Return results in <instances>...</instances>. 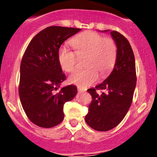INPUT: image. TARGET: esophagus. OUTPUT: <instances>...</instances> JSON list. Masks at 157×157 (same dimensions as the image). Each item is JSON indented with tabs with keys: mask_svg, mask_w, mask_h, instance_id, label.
<instances>
[{
	"mask_svg": "<svg viewBox=\"0 0 157 157\" xmlns=\"http://www.w3.org/2000/svg\"><path fill=\"white\" fill-rule=\"evenodd\" d=\"M78 91L79 93L84 92V91H85V90H84V89H82V88H81V87H78Z\"/></svg>",
	"mask_w": 157,
	"mask_h": 157,
	"instance_id": "esophagus-1",
	"label": "esophagus"
}]
</instances>
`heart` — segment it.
<instances>
[{
    "label": "heart",
    "mask_w": 157,
    "mask_h": 157,
    "mask_svg": "<svg viewBox=\"0 0 157 157\" xmlns=\"http://www.w3.org/2000/svg\"><path fill=\"white\" fill-rule=\"evenodd\" d=\"M70 44L75 53L66 47L58 52V61L64 71L71 72L76 67L78 57L86 56L85 70L75 71L68 78L69 82L86 88L98 81L99 75L105 78L114 67L117 58V46L111 37H104L93 31H86L72 38Z\"/></svg>",
    "instance_id": "1"
}]
</instances>
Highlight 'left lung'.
<instances>
[{"label": "left lung", "mask_w": 157, "mask_h": 157, "mask_svg": "<svg viewBox=\"0 0 157 157\" xmlns=\"http://www.w3.org/2000/svg\"><path fill=\"white\" fill-rule=\"evenodd\" d=\"M109 30H104L108 32ZM117 46V58L110 75L95 89L87 90L92 96L85 120L98 131L112 130L123 120L132 103L136 86L135 59L128 40L115 30L110 31ZM102 90L101 94L96 92Z\"/></svg>", "instance_id": "8db88e82"}]
</instances>
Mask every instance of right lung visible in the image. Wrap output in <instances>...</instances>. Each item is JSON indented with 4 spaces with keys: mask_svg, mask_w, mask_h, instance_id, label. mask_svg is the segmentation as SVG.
Here are the masks:
<instances>
[{
    "mask_svg": "<svg viewBox=\"0 0 157 157\" xmlns=\"http://www.w3.org/2000/svg\"><path fill=\"white\" fill-rule=\"evenodd\" d=\"M81 29L48 27L29 43L20 64L19 94L29 120L38 127L50 128L61 123L63 105L77 94L69 85L56 90L66 79L58 61L60 45Z\"/></svg>",
    "mask_w": 157,
    "mask_h": 157,
    "instance_id": "add662e5",
    "label": "right lung"
}]
</instances>
